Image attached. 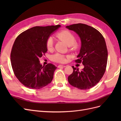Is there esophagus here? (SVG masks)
I'll use <instances>...</instances> for the list:
<instances>
[{
	"mask_svg": "<svg viewBox=\"0 0 121 121\" xmlns=\"http://www.w3.org/2000/svg\"><path fill=\"white\" fill-rule=\"evenodd\" d=\"M65 67H66V66H65V65H58V68H61V67L65 68Z\"/></svg>",
	"mask_w": 121,
	"mask_h": 121,
	"instance_id": "esophagus-1",
	"label": "esophagus"
}]
</instances>
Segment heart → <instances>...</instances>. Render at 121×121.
Returning a JSON list of instances; mask_svg holds the SVG:
<instances>
[{"label":"heart","instance_id":"1","mask_svg":"<svg viewBox=\"0 0 121 121\" xmlns=\"http://www.w3.org/2000/svg\"><path fill=\"white\" fill-rule=\"evenodd\" d=\"M56 37L63 40L69 46L71 50H76L79 47V44L76 41V37L72 32L67 30H63L56 34ZM46 48L48 51L52 50L53 48V40L52 38H47L46 42ZM53 60L56 62L64 63L66 62V56L60 53H56L53 56Z\"/></svg>","mask_w":121,"mask_h":121}]
</instances>
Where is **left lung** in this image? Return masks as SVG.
Segmentation results:
<instances>
[{"instance_id":"left-lung-1","label":"left lung","mask_w":121,"mask_h":121,"mask_svg":"<svg viewBox=\"0 0 121 121\" xmlns=\"http://www.w3.org/2000/svg\"><path fill=\"white\" fill-rule=\"evenodd\" d=\"M66 28L75 32L81 39V49L75 61L84 67L79 71L72 66L69 83L79 89H89L99 82L106 70L108 54L105 40L96 29L86 24H76Z\"/></svg>"}]
</instances>
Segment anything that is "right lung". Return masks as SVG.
Instances as JSON below:
<instances>
[{
  "mask_svg": "<svg viewBox=\"0 0 121 121\" xmlns=\"http://www.w3.org/2000/svg\"><path fill=\"white\" fill-rule=\"evenodd\" d=\"M60 27V25L34 27L16 39L10 53L11 64L17 78L25 86L39 89L52 82L57 68L52 64L42 65L39 59L47 51V38Z\"/></svg>",
  "mask_w": 121,
  "mask_h": 121,
  "instance_id": "add662e5",
  "label": "right lung"
}]
</instances>
